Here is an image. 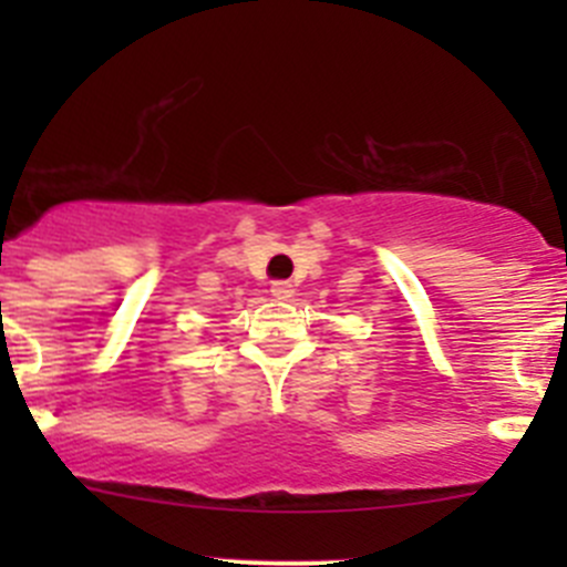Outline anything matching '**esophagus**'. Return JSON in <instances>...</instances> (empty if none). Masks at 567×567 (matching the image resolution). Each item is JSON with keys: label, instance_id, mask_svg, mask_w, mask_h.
<instances>
[{"label": "esophagus", "instance_id": "1", "mask_svg": "<svg viewBox=\"0 0 567 567\" xmlns=\"http://www.w3.org/2000/svg\"><path fill=\"white\" fill-rule=\"evenodd\" d=\"M271 296L274 299H290V296H293V282L277 279V282H271Z\"/></svg>", "mask_w": 567, "mask_h": 567}]
</instances>
